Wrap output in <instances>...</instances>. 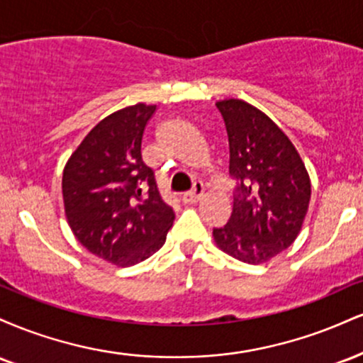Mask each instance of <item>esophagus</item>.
<instances>
[{
	"instance_id": "34e87169",
	"label": "esophagus",
	"mask_w": 363,
	"mask_h": 363,
	"mask_svg": "<svg viewBox=\"0 0 363 363\" xmlns=\"http://www.w3.org/2000/svg\"><path fill=\"white\" fill-rule=\"evenodd\" d=\"M203 193H205V191H203V184L196 182V184L193 186V191L182 196L181 199H182V203H184V205H193V203H198L199 199L203 198Z\"/></svg>"
}]
</instances>
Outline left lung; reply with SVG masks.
Returning <instances> with one entry per match:
<instances>
[{
	"instance_id": "obj_1",
	"label": "left lung",
	"mask_w": 363,
	"mask_h": 363,
	"mask_svg": "<svg viewBox=\"0 0 363 363\" xmlns=\"http://www.w3.org/2000/svg\"><path fill=\"white\" fill-rule=\"evenodd\" d=\"M228 136V174L237 181L228 223L215 242L235 259L261 264L294 244L309 210L311 179L289 136L264 112L216 102Z\"/></svg>"
}]
</instances>
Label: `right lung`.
Segmentation results:
<instances>
[{
	"label": "right lung",
	"mask_w": 363,
	"mask_h": 363,
	"mask_svg": "<svg viewBox=\"0 0 363 363\" xmlns=\"http://www.w3.org/2000/svg\"><path fill=\"white\" fill-rule=\"evenodd\" d=\"M155 111L136 104L112 112L83 138L62 172L72 232L112 264H138L157 252L176 218L141 160V138Z\"/></svg>",
	"instance_id": "1"
}]
</instances>
